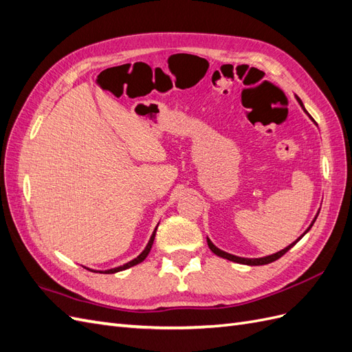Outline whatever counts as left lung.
<instances>
[{"label": "left lung", "mask_w": 352, "mask_h": 352, "mask_svg": "<svg viewBox=\"0 0 352 352\" xmlns=\"http://www.w3.org/2000/svg\"><path fill=\"white\" fill-rule=\"evenodd\" d=\"M296 101L298 102H300V105H301V107H302V110L308 114V111L305 110V107H304V104H302V101L300 100V98H298L296 97ZM308 117H310V119L314 122V119H313V117L310 116V114H308ZM316 123V122H314ZM317 216H318V211H317V214H316V217L313 219V221H311V225L310 226H308L307 228V230L302 233V235L300 236V238H298L295 242H292L291 245H287V247L286 248H283V250H280L279 252H276V254H272V255H267V257H261V258H243V257H238V255H233V254H229V252H225V251H221V250H219L217 247H216V245L214 243H212L208 238H207V243H208V248L212 251V252H214L216 255H219V257H221V258H226V260H229V261H233V263H239V264H247V265H264V264H269V263H273V261H276V260H278V258H280L282 257V255H285L287 251H289L292 247H294V245L298 242V241H300L304 235H305V233L308 232V230H310L311 228H313V225H314V221H316V219H317Z\"/></svg>", "instance_id": "left-lung-1"}]
</instances>
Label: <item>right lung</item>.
<instances>
[{
  "label": "right lung",
  "mask_w": 352,
  "mask_h": 352,
  "mask_svg": "<svg viewBox=\"0 0 352 352\" xmlns=\"http://www.w3.org/2000/svg\"><path fill=\"white\" fill-rule=\"evenodd\" d=\"M155 232H157V228L154 229V232H153V235H151V238H150V241H148V243H146V247H145V250L138 255L136 258H133L132 261H129V263H126V264H123V265H120V267H114V269H110V270H104V272H100V273H105V274H113V273H117V272H122V270H126V269H129V267H133V265H136V264H140V263H142L145 258H146V255L150 254V251H151V247H153V243H154V238H155ZM91 272H95V270H91Z\"/></svg>",
  "instance_id": "right-lung-1"
}]
</instances>
